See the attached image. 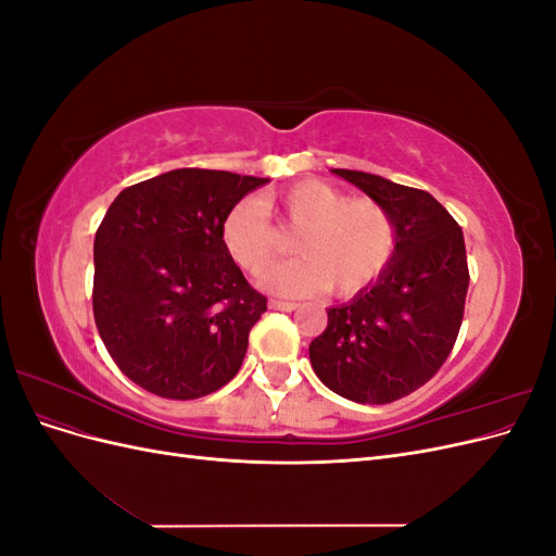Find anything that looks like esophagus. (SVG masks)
<instances>
[{
	"mask_svg": "<svg viewBox=\"0 0 556 556\" xmlns=\"http://www.w3.org/2000/svg\"><path fill=\"white\" fill-rule=\"evenodd\" d=\"M299 304H294V301H280V299H271L268 301V308L271 311H294Z\"/></svg>",
	"mask_w": 556,
	"mask_h": 556,
	"instance_id": "obj_1",
	"label": "esophagus"
}]
</instances>
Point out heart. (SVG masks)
I'll return each instance as SVG.
<instances>
[{
	"label": "heart",
	"instance_id": "obj_1",
	"mask_svg": "<svg viewBox=\"0 0 556 556\" xmlns=\"http://www.w3.org/2000/svg\"><path fill=\"white\" fill-rule=\"evenodd\" d=\"M268 215L278 217L282 231L300 233L301 260L274 268L262 280L278 294H357L382 276L396 252V223L378 199L348 197L325 180H301L260 201L245 199L227 213L223 243L252 276L264 274L285 250Z\"/></svg>",
	"mask_w": 556,
	"mask_h": 556
}]
</instances>
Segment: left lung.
<instances>
[{"instance_id":"obj_1","label":"left lung","mask_w":556,"mask_h":556,"mask_svg":"<svg viewBox=\"0 0 556 556\" xmlns=\"http://www.w3.org/2000/svg\"><path fill=\"white\" fill-rule=\"evenodd\" d=\"M390 208L399 241L382 276L329 308L311 343L315 376L357 403H392L429 382L459 336L468 292L464 231L429 192L333 169Z\"/></svg>"}]
</instances>
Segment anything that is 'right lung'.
Here are the masks:
<instances>
[{
  "instance_id": "obj_1",
  "label": "right lung",
  "mask_w": 556,
  "mask_h": 556,
  "mask_svg": "<svg viewBox=\"0 0 556 556\" xmlns=\"http://www.w3.org/2000/svg\"><path fill=\"white\" fill-rule=\"evenodd\" d=\"M266 178L174 169L115 197L94 237L92 311L117 368L190 401L239 374L266 311L223 243L227 213Z\"/></svg>"
}]
</instances>
